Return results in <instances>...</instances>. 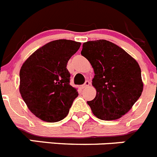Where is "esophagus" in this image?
<instances>
[{
    "label": "esophagus",
    "instance_id": "esophagus-1",
    "mask_svg": "<svg viewBox=\"0 0 157 157\" xmlns=\"http://www.w3.org/2000/svg\"><path fill=\"white\" fill-rule=\"evenodd\" d=\"M90 82L89 81V80H86L82 87V89H86V88H87L88 86H90Z\"/></svg>",
    "mask_w": 157,
    "mask_h": 157
}]
</instances>
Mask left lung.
I'll return each instance as SVG.
<instances>
[{
	"mask_svg": "<svg viewBox=\"0 0 157 157\" xmlns=\"http://www.w3.org/2000/svg\"><path fill=\"white\" fill-rule=\"evenodd\" d=\"M82 56L92 65L97 94L87 101L96 117L115 120L130 111L143 90L141 68L125 50L106 40L83 43Z\"/></svg>",
	"mask_w": 157,
	"mask_h": 157,
	"instance_id": "8db88e82",
	"label": "left lung"
}]
</instances>
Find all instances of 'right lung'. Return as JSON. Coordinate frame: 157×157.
<instances>
[{"instance_id": "add662e5", "label": "right lung", "mask_w": 157, "mask_h": 157, "mask_svg": "<svg viewBox=\"0 0 157 157\" xmlns=\"http://www.w3.org/2000/svg\"><path fill=\"white\" fill-rule=\"evenodd\" d=\"M81 43L59 39L47 43L30 55L19 71V92L28 109L43 121L64 119L78 94L70 85L67 62Z\"/></svg>"}]
</instances>
